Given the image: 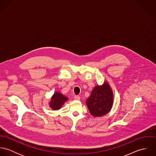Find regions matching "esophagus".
Returning <instances> with one entry per match:
<instances>
[{
	"instance_id": "1",
	"label": "esophagus",
	"mask_w": 156,
	"mask_h": 156,
	"mask_svg": "<svg viewBox=\"0 0 156 156\" xmlns=\"http://www.w3.org/2000/svg\"><path fill=\"white\" fill-rule=\"evenodd\" d=\"M74 99L76 100H80V97L79 95H75L74 96Z\"/></svg>"
}]
</instances>
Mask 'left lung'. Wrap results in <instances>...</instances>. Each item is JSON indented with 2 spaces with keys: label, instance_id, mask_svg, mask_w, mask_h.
Segmentation results:
<instances>
[{
  "label": "left lung",
  "instance_id": "obj_1",
  "mask_svg": "<svg viewBox=\"0 0 156 156\" xmlns=\"http://www.w3.org/2000/svg\"><path fill=\"white\" fill-rule=\"evenodd\" d=\"M113 102V94L107 82L92 89L86 101L90 115L94 117L102 116L111 111Z\"/></svg>",
  "mask_w": 156,
  "mask_h": 156
}]
</instances>
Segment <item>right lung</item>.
<instances>
[{
	"label": "right lung",
	"mask_w": 156,
	"mask_h": 156,
	"mask_svg": "<svg viewBox=\"0 0 156 156\" xmlns=\"http://www.w3.org/2000/svg\"><path fill=\"white\" fill-rule=\"evenodd\" d=\"M67 100L68 98L67 97L64 96L59 92H56L51 98V100L49 103V106L54 111L59 110Z\"/></svg>",
	"instance_id": "obj_1"
}]
</instances>
